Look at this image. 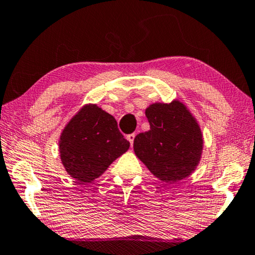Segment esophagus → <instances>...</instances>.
<instances>
[{
  "instance_id": "1",
  "label": "esophagus",
  "mask_w": 255,
  "mask_h": 255,
  "mask_svg": "<svg viewBox=\"0 0 255 255\" xmlns=\"http://www.w3.org/2000/svg\"><path fill=\"white\" fill-rule=\"evenodd\" d=\"M135 134H129L127 135V139L129 140V143H130V145L132 146V144H134V139H135Z\"/></svg>"
}]
</instances>
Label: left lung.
<instances>
[{
	"mask_svg": "<svg viewBox=\"0 0 255 255\" xmlns=\"http://www.w3.org/2000/svg\"><path fill=\"white\" fill-rule=\"evenodd\" d=\"M149 130L134 139L137 157L156 178L169 184L188 177L199 164L203 138L183 103H154L145 111Z\"/></svg>",
	"mask_w": 255,
	"mask_h": 255,
	"instance_id": "8db88e82",
	"label": "left lung"
}]
</instances>
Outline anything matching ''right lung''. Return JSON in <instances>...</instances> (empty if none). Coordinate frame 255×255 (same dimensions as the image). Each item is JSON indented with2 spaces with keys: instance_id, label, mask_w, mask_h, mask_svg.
I'll return each instance as SVG.
<instances>
[{
  "instance_id": "add662e5",
  "label": "right lung",
  "mask_w": 255,
  "mask_h": 255,
  "mask_svg": "<svg viewBox=\"0 0 255 255\" xmlns=\"http://www.w3.org/2000/svg\"><path fill=\"white\" fill-rule=\"evenodd\" d=\"M60 156L78 184L91 183L129 148L117 120L95 104L85 106L60 137Z\"/></svg>"
}]
</instances>
